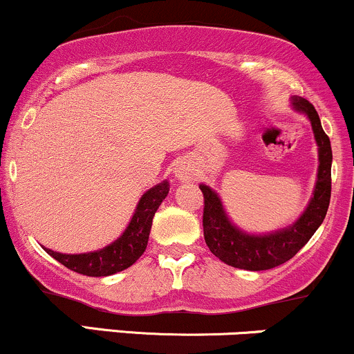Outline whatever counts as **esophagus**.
<instances>
[{
    "label": "esophagus",
    "mask_w": 354,
    "mask_h": 354,
    "mask_svg": "<svg viewBox=\"0 0 354 354\" xmlns=\"http://www.w3.org/2000/svg\"><path fill=\"white\" fill-rule=\"evenodd\" d=\"M173 173L180 181H193L196 178L194 168L189 163H186V161H180V163L174 166Z\"/></svg>",
    "instance_id": "1"
}]
</instances>
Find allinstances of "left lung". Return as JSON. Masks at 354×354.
<instances>
[{"label": "left lung", "mask_w": 354, "mask_h": 354, "mask_svg": "<svg viewBox=\"0 0 354 354\" xmlns=\"http://www.w3.org/2000/svg\"><path fill=\"white\" fill-rule=\"evenodd\" d=\"M291 108L310 120L313 135L318 145V173L313 196L306 209L295 223L270 233H248L231 221L216 191L208 185H200L205 196L203 231L206 245L223 263L239 270H271L293 258L319 228L330 206L333 163L330 138L323 131L318 113L310 101L293 96Z\"/></svg>", "instance_id": "left-lung-1"}]
</instances>
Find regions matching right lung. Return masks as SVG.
<instances>
[{
  "instance_id": "1",
  "label": "right lung",
  "mask_w": 354,
  "mask_h": 354,
  "mask_svg": "<svg viewBox=\"0 0 354 354\" xmlns=\"http://www.w3.org/2000/svg\"><path fill=\"white\" fill-rule=\"evenodd\" d=\"M168 180L158 183L156 186L146 191L138 201L135 213L129 219L123 234L101 250L80 254L58 253V251L48 250V248L44 250L61 265L80 274L109 276L120 273L131 266L133 263H136V259L145 253L146 246H148L149 231H151L153 216L165 198L168 196Z\"/></svg>"
}]
</instances>
